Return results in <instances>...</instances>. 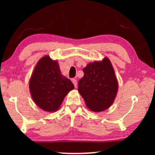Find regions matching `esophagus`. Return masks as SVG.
I'll list each match as a JSON object with an SVG mask.
<instances>
[{
    "label": "esophagus",
    "instance_id": "1",
    "mask_svg": "<svg viewBox=\"0 0 155 155\" xmlns=\"http://www.w3.org/2000/svg\"><path fill=\"white\" fill-rule=\"evenodd\" d=\"M72 82L73 83L74 86H75V88L77 87V80H76L75 79H73V80H72Z\"/></svg>",
    "mask_w": 155,
    "mask_h": 155
}]
</instances>
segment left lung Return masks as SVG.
<instances>
[{
  "mask_svg": "<svg viewBox=\"0 0 155 155\" xmlns=\"http://www.w3.org/2000/svg\"><path fill=\"white\" fill-rule=\"evenodd\" d=\"M78 82V92L91 111L100 112L111 107L117 94L118 84L111 61L89 63Z\"/></svg>",
  "mask_w": 155,
  "mask_h": 155,
  "instance_id": "8db88e82",
  "label": "left lung"
}]
</instances>
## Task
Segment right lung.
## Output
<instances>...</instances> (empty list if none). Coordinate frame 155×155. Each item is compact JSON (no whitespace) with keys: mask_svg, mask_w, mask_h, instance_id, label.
<instances>
[{"mask_svg":"<svg viewBox=\"0 0 155 155\" xmlns=\"http://www.w3.org/2000/svg\"><path fill=\"white\" fill-rule=\"evenodd\" d=\"M29 87L35 103L48 112L57 111L68 93L74 89L71 80L61 74L58 61H53L48 56L38 61Z\"/></svg>","mask_w":155,"mask_h":155,"instance_id":"obj_1","label":"right lung"}]
</instances>
